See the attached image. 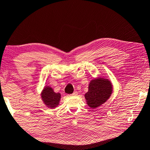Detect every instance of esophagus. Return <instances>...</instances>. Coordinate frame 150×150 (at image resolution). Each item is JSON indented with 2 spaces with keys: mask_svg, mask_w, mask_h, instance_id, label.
<instances>
[{
  "mask_svg": "<svg viewBox=\"0 0 150 150\" xmlns=\"http://www.w3.org/2000/svg\"><path fill=\"white\" fill-rule=\"evenodd\" d=\"M71 95H72V96H76V95H77V92L75 91L72 94H71Z\"/></svg>",
  "mask_w": 150,
  "mask_h": 150,
  "instance_id": "esophagus-1",
  "label": "esophagus"
}]
</instances>
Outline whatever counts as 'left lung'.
<instances>
[{
	"instance_id": "left-lung-1",
	"label": "left lung",
	"mask_w": 150,
	"mask_h": 150,
	"mask_svg": "<svg viewBox=\"0 0 150 150\" xmlns=\"http://www.w3.org/2000/svg\"><path fill=\"white\" fill-rule=\"evenodd\" d=\"M112 92L111 82L104 78H98L90 82L88 92L85 94L88 105L92 109L103 104Z\"/></svg>"
}]
</instances>
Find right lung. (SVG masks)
I'll return each mask as SVG.
<instances>
[{"label": "right lung", "mask_w": 150, "mask_h": 150, "mask_svg": "<svg viewBox=\"0 0 150 150\" xmlns=\"http://www.w3.org/2000/svg\"><path fill=\"white\" fill-rule=\"evenodd\" d=\"M42 98L45 104L50 107L54 108L58 106L59 104L60 94L55 93L51 87H47L44 88L43 93H42Z\"/></svg>", "instance_id": "1"}]
</instances>
